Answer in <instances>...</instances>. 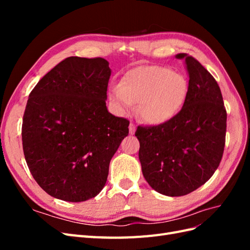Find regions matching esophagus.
<instances>
[{"label": "esophagus", "mask_w": 250, "mask_h": 250, "mask_svg": "<svg viewBox=\"0 0 250 250\" xmlns=\"http://www.w3.org/2000/svg\"><path fill=\"white\" fill-rule=\"evenodd\" d=\"M135 129H137V128H135V125L133 123H130V125H129V133L130 134H134Z\"/></svg>", "instance_id": "esophagus-1"}]
</instances>
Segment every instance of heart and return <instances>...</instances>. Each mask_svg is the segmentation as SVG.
I'll return each mask as SVG.
<instances>
[{
	"label": "heart",
	"mask_w": 250,
	"mask_h": 250,
	"mask_svg": "<svg viewBox=\"0 0 250 250\" xmlns=\"http://www.w3.org/2000/svg\"><path fill=\"white\" fill-rule=\"evenodd\" d=\"M188 92V81L181 74L162 65H145L128 72L120 85L111 87L109 98L122 115L138 104L144 122L162 125L180 111Z\"/></svg>",
	"instance_id": "obj_1"
}]
</instances>
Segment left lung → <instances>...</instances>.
<instances>
[{
	"label": "left lung",
	"mask_w": 250,
	"mask_h": 250,
	"mask_svg": "<svg viewBox=\"0 0 250 250\" xmlns=\"http://www.w3.org/2000/svg\"><path fill=\"white\" fill-rule=\"evenodd\" d=\"M188 73L183 108L169 122L138 126L139 158L150 187L171 197L195 191L213 176L224 151L226 109L220 87L197 59L179 53Z\"/></svg>",
	"instance_id": "obj_1"
}]
</instances>
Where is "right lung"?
Wrapping results in <instances>:
<instances>
[{"mask_svg": "<svg viewBox=\"0 0 250 250\" xmlns=\"http://www.w3.org/2000/svg\"><path fill=\"white\" fill-rule=\"evenodd\" d=\"M108 64L101 57H67L29 95L22 149L33 178L52 197L81 202L99 194L129 133V121L106 107Z\"/></svg>", "mask_w": 250, "mask_h": 250, "instance_id": "1", "label": "right lung"}]
</instances>
